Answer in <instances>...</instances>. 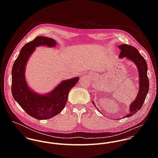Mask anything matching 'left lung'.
<instances>
[{"label": "left lung", "mask_w": 158, "mask_h": 158, "mask_svg": "<svg viewBox=\"0 0 158 158\" xmlns=\"http://www.w3.org/2000/svg\"><path fill=\"white\" fill-rule=\"evenodd\" d=\"M120 50L119 58H126L133 61L138 70L139 78V88L135 99L130 105L129 113L123 118L129 117L134 115L142 108L149 90V80L147 76V64L144 58L140 54L135 47L127 44H122L118 46ZM92 103L96 107L94 102ZM100 112V111L97 109ZM120 120V118H118Z\"/></svg>", "instance_id": "8db88e82"}]
</instances>
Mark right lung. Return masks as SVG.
Returning <instances> with one entry per match:
<instances>
[{
  "instance_id": "right-lung-1",
  "label": "right lung",
  "mask_w": 158,
  "mask_h": 158,
  "mask_svg": "<svg viewBox=\"0 0 158 158\" xmlns=\"http://www.w3.org/2000/svg\"><path fill=\"white\" fill-rule=\"evenodd\" d=\"M57 44L52 38L38 36L22 48L12 68L11 92L14 99L30 116L38 120L48 119L61 113L65 107L70 90L79 77L62 81L53 90L40 94L29 88L25 79V68L31 55L39 46L53 47Z\"/></svg>"
}]
</instances>
